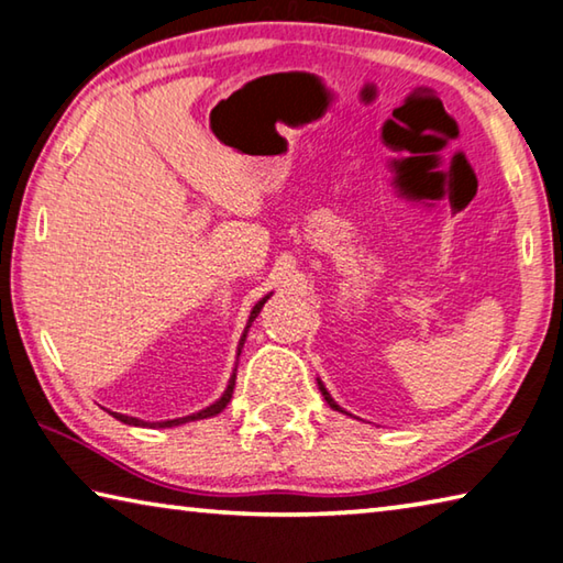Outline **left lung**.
Instances as JSON below:
<instances>
[{"label": "left lung", "mask_w": 563, "mask_h": 563, "mask_svg": "<svg viewBox=\"0 0 563 563\" xmlns=\"http://www.w3.org/2000/svg\"><path fill=\"white\" fill-rule=\"evenodd\" d=\"M317 384H319V391H321V396H324V399H327V404H329V407H331V409H334V411H342V413H346V411H344L342 407H339V404H336L334 399H331V394L327 391V386H324V384H321L319 379H317Z\"/></svg>", "instance_id": "obj_1"}]
</instances>
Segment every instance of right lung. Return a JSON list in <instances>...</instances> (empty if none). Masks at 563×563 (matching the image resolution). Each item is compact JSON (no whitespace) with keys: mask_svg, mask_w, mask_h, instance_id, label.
<instances>
[{"mask_svg":"<svg viewBox=\"0 0 563 563\" xmlns=\"http://www.w3.org/2000/svg\"><path fill=\"white\" fill-rule=\"evenodd\" d=\"M266 299H269V294H266V297L262 299V301H256L254 303V309H252V314H249V321H246V329H244V334H242V339H239V349H236V356L242 354V346H244V339H246V331H249V327H252V321L260 317V311H262V307L266 303ZM234 382H236V368H234V374H232V379H229V384H227V391L221 394V399H217L214 404H209L207 409H201V411H197V413H189V417H181V419H167V421H154V423H146V421H142V419H136V417H126V413H117V411H109L112 413L114 419H119V421H124V423H129V427H159V429H172V427H179V423H187V421H199V419H209V417H217L219 411H224L227 409V404H229V399H232V394H234Z\"/></svg>","mask_w":563,"mask_h":563,"instance_id":"right-lung-1","label":"right lung"}]
</instances>
